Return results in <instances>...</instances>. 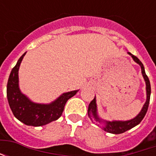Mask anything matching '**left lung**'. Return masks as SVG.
Instances as JSON below:
<instances>
[{
  "label": "left lung",
  "instance_id": "left-lung-1",
  "mask_svg": "<svg viewBox=\"0 0 156 156\" xmlns=\"http://www.w3.org/2000/svg\"><path fill=\"white\" fill-rule=\"evenodd\" d=\"M128 54L132 57L133 60H134L136 63L140 66L141 68V73H142V76L144 79L145 82V85H146V101L143 105V108H141L140 112L133 119H131L129 120H113V121H108L105 120L98 116V108H97V103H96V97L90 102V104L88 105V117L90 118L92 122L94 123H97V124H103L104 126L102 129L108 133H111V134H122L125 131L130 129L134 126H136L140 123L142 119H144V115L147 112L148 107H149V104H150V98H151V83L149 80V78L145 73L144 71V67L143 63L140 61V59L135 57L133 54H131L130 52H128ZM99 126V124H98Z\"/></svg>",
  "mask_w": 156,
  "mask_h": 156
}]
</instances>
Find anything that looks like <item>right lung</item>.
<instances>
[{
    "mask_svg": "<svg viewBox=\"0 0 156 156\" xmlns=\"http://www.w3.org/2000/svg\"><path fill=\"white\" fill-rule=\"evenodd\" d=\"M25 55L26 52L19 58L10 73L6 87L7 99L13 115L18 120L30 126H42L61 117L67 101L78 90L63 93L50 104L32 102L19 88V68Z\"/></svg>",
    "mask_w": 156,
    "mask_h": 156,
    "instance_id": "1",
    "label": "right lung"
}]
</instances>
